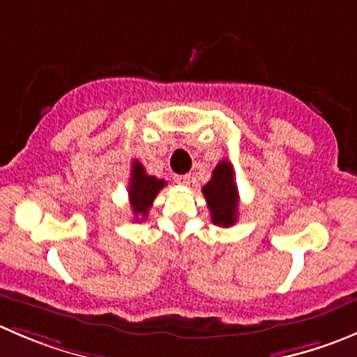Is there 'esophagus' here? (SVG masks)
<instances>
[{
    "label": "esophagus",
    "instance_id": "obj_1",
    "mask_svg": "<svg viewBox=\"0 0 357 357\" xmlns=\"http://www.w3.org/2000/svg\"><path fill=\"white\" fill-rule=\"evenodd\" d=\"M190 179H192V176L190 174H176L174 176V181L179 183V185H190Z\"/></svg>",
    "mask_w": 357,
    "mask_h": 357
}]
</instances>
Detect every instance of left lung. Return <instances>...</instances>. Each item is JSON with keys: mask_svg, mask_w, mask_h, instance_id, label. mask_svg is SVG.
Returning <instances> with one entry per match:
<instances>
[{"mask_svg": "<svg viewBox=\"0 0 357 357\" xmlns=\"http://www.w3.org/2000/svg\"><path fill=\"white\" fill-rule=\"evenodd\" d=\"M211 211V221L218 227H231L238 216V192L234 179V169L228 160L214 167L213 178L202 188Z\"/></svg>", "mask_w": 357, "mask_h": 357, "instance_id": "left-lung-1", "label": "left lung"}]
</instances>
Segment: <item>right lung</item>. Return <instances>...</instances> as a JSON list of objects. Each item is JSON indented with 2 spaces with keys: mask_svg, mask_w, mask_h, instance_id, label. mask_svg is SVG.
I'll return each mask as SVG.
<instances>
[{
  "mask_svg": "<svg viewBox=\"0 0 357 357\" xmlns=\"http://www.w3.org/2000/svg\"><path fill=\"white\" fill-rule=\"evenodd\" d=\"M164 186V179L146 174V169L143 167L141 162H132V171H130L129 181V200L136 220H139V218L144 220L148 216V209H150L155 197L158 195V192Z\"/></svg>",
  "mask_w": 357,
  "mask_h": 357,
  "instance_id": "right-lung-1",
  "label": "right lung"
}]
</instances>
